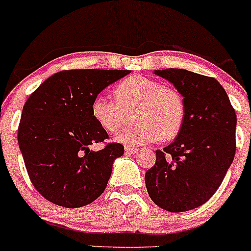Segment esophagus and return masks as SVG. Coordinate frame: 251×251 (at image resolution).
Instances as JSON below:
<instances>
[{
  "mask_svg": "<svg viewBox=\"0 0 251 251\" xmlns=\"http://www.w3.org/2000/svg\"><path fill=\"white\" fill-rule=\"evenodd\" d=\"M126 151L129 154H135L139 151V148L136 147H129V146H126Z\"/></svg>",
  "mask_w": 251,
  "mask_h": 251,
  "instance_id": "34e87169",
  "label": "esophagus"
}]
</instances>
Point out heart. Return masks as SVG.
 <instances>
[{"label":"heart","instance_id":"obj_1","mask_svg":"<svg viewBox=\"0 0 251 251\" xmlns=\"http://www.w3.org/2000/svg\"><path fill=\"white\" fill-rule=\"evenodd\" d=\"M114 98L97 95L91 102V116L108 133L118 130L125 110L135 106V125L121 130L115 140L133 147L176 137L185 118L184 98L176 88L143 75H131L117 84Z\"/></svg>","mask_w":251,"mask_h":251}]
</instances>
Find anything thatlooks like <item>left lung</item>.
Segmentation results:
<instances>
[{
	"mask_svg": "<svg viewBox=\"0 0 251 251\" xmlns=\"http://www.w3.org/2000/svg\"><path fill=\"white\" fill-rule=\"evenodd\" d=\"M184 97L185 118L176 140L156 151L146 172L151 199L170 212L206 202L221 186L236 151L235 109L215 78L182 69L155 70Z\"/></svg>",
	"mask_w": 251,
	"mask_h": 251,
	"instance_id": "obj_1",
	"label": "left lung"
}]
</instances>
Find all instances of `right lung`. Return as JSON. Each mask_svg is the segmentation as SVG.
Masks as SVG:
<instances>
[{"mask_svg":"<svg viewBox=\"0 0 251 251\" xmlns=\"http://www.w3.org/2000/svg\"><path fill=\"white\" fill-rule=\"evenodd\" d=\"M129 70H67L47 78L22 109L18 141L35 190L59 206L90 204L105 190L121 143L94 151L109 135L91 116L92 100Z\"/></svg>","mask_w":251,"mask_h":251,"instance_id":"1","label":"right lung"}]
</instances>
